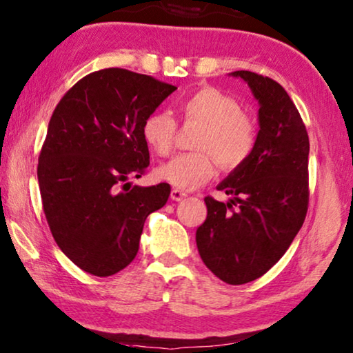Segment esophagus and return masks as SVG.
Returning <instances> with one entry per match:
<instances>
[{
	"label": "esophagus",
	"instance_id": "obj_1",
	"mask_svg": "<svg viewBox=\"0 0 353 353\" xmlns=\"http://www.w3.org/2000/svg\"><path fill=\"white\" fill-rule=\"evenodd\" d=\"M185 196H187V193L182 192V190H179V188H172V190H171V198L174 201H182Z\"/></svg>",
	"mask_w": 353,
	"mask_h": 353
}]
</instances>
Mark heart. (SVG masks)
Returning <instances> with one entry per match:
<instances>
[{"label": "heart", "instance_id": "b5f03b06", "mask_svg": "<svg viewBox=\"0 0 353 353\" xmlns=\"http://www.w3.org/2000/svg\"><path fill=\"white\" fill-rule=\"evenodd\" d=\"M187 121L200 123L195 147L198 152L181 153L163 163L157 176L182 190H195L216 174L217 161L225 170L240 166L256 145V126L240 103L217 88L205 86L183 99L179 105ZM177 123L170 113L153 112L143 120L142 137L157 155L172 150Z\"/></svg>", "mask_w": 353, "mask_h": 353}]
</instances>
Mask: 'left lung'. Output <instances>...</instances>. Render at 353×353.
Wrapping results in <instances>:
<instances>
[{"label": "left lung", "mask_w": 353, "mask_h": 353, "mask_svg": "<svg viewBox=\"0 0 353 353\" xmlns=\"http://www.w3.org/2000/svg\"><path fill=\"white\" fill-rule=\"evenodd\" d=\"M259 102V132L251 155L219 185L227 203L206 196L196 228L203 262L228 285L269 272L294 240L309 206V136L291 97L269 77L232 72Z\"/></svg>", "instance_id": "left-lung-1"}]
</instances>
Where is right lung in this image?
Returning a JSON list of instances; mask_svg holds the SVG:
<instances>
[{
	"label": "right lung",
	"instance_id": "obj_1",
	"mask_svg": "<svg viewBox=\"0 0 353 353\" xmlns=\"http://www.w3.org/2000/svg\"><path fill=\"white\" fill-rule=\"evenodd\" d=\"M176 89L103 68L68 89L52 113L38 158L43 211L57 246L88 274L110 276L131 264L147 216L170 198V183L125 190L124 182L145 172L143 120Z\"/></svg>",
	"mask_w": 353,
	"mask_h": 353
}]
</instances>
